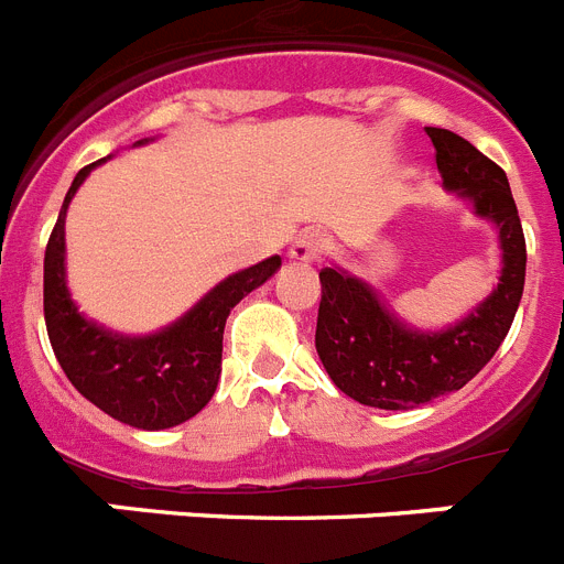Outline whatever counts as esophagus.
<instances>
[{
  "instance_id": "34e87169",
  "label": "esophagus",
  "mask_w": 564,
  "mask_h": 564,
  "mask_svg": "<svg viewBox=\"0 0 564 564\" xmlns=\"http://www.w3.org/2000/svg\"><path fill=\"white\" fill-rule=\"evenodd\" d=\"M323 249H326V238H323L317 229H306L303 235H297L295 243H292V249H289V254H292L295 261L310 263V261H317V258H321Z\"/></svg>"
}]
</instances>
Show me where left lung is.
<instances>
[{
  "mask_svg": "<svg viewBox=\"0 0 564 564\" xmlns=\"http://www.w3.org/2000/svg\"><path fill=\"white\" fill-rule=\"evenodd\" d=\"M443 184L497 224L502 272L477 310L443 332H417L380 303L375 289L337 267L321 269L315 346L332 383L371 409L405 411L463 389L511 329L525 286V235L508 175L463 135L425 127Z\"/></svg>",
  "mask_w": 564,
  "mask_h": 564,
  "instance_id": "1",
  "label": "left lung"
}]
</instances>
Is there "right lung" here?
Here are the masks:
<instances>
[{
    "instance_id": "1",
    "label": "right lung",
    "mask_w": 564,
    "mask_h": 564,
    "mask_svg": "<svg viewBox=\"0 0 564 564\" xmlns=\"http://www.w3.org/2000/svg\"><path fill=\"white\" fill-rule=\"evenodd\" d=\"M147 141V139H144ZM135 141V144H144ZM105 161V159H101ZM82 166L65 195L58 221L45 249V323L53 355L82 398L99 405L119 423L144 431L173 429L195 417L213 400L221 377L224 326L235 303L267 283L281 258L241 269L200 297L173 326L147 337H124L105 329L70 301L65 283V215L67 204L90 175Z\"/></svg>"
}]
</instances>
